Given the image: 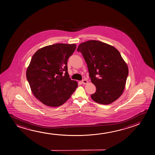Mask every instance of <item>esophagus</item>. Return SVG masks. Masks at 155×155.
Wrapping results in <instances>:
<instances>
[{
  "instance_id": "34e87169",
  "label": "esophagus",
  "mask_w": 155,
  "mask_h": 155,
  "mask_svg": "<svg viewBox=\"0 0 155 155\" xmlns=\"http://www.w3.org/2000/svg\"><path fill=\"white\" fill-rule=\"evenodd\" d=\"M82 83L84 85H85L86 84L88 83V81L86 79H84L82 81Z\"/></svg>"
}]
</instances>
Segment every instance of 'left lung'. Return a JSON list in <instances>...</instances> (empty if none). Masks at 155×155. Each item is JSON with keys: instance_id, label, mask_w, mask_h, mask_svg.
Returning <instances> with one entry per match:
<instances>
[{"instance_id": "1", "label": "left lung", "mask_w": 155, "mask_h": 155, "mask_svg": "<svg viewBox=\"0 0 155 155\" xmlns=\"http://www.w3.org/2000/svg\"><path fill=\"white\" fill-rule=\"evenodd\" d=\"M87 65L92 83L97 88L91 98L97 103L109 104L121 96L128 74V66L115 47L91 40L77 48Z\"/></svg>"}]
</instances>
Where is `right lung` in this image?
Returning a JSON list of instances; mask_svg holds the SVG:
<instances>
[{"label": "right lung", "instance_id": "1", "mask_svg": "<svg viewBox=\"0 0 155 155\" xmlns=\"http://www.w3.org/2000/svg\"><path fill=\"white\" fill-rule=\"evenodd\" d=\"M76 48L74 44H55L38 49L32 57L27 80L34 96L46 106L62 105L77 87L78 83L69 78L67 67L68 59Z\"/></svg>", "mask_w": 155, "mask_h": 155}]
</instances>
